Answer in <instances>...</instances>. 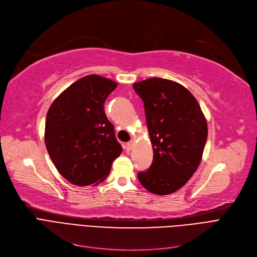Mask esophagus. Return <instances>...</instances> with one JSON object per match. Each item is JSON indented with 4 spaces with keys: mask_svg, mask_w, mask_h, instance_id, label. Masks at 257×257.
I'll return each mask as SVG.
<instances>
[{
    "mask_svg": "<svg viewBox=\"0 0 257 257\" xmlns=\"http://www.w3.org/2000/svg\"><path fill=\"white\" fill-rule=\"evenodd\" d=\"M133 145H134V141H133V140H131L128 143H126L125 149H126V150H131V149H132V147H133Z\"/></svg>",
    "mask_w": 257,
    "mask_h": 257,
    "instance_id": "esophagus-1",
    "label": "esophagus"
}]
</instances>
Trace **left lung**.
I'll return each instance as SVG.
<instances>
[{"label":"left lung","mask_w":257,"mask_h":257,"mask_svg":"<svg viewBox=\"0 0 257 257\" xmlns=\"http://www.w3.org/2000/svg\"><path fill=\"white\" fill-rule=\"evenodd\" d=\"M133 87L144 102L154 149L152 166L139 172L138 179L150 193H174L186 185L201 162L206 119L198 101L176 82L150 78Z\"/></svg>","instance_id":"1"}]
</instances>
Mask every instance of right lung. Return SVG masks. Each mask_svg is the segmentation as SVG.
<instances>
[{
    "label": "right lung",
    "instance_id": "add662e5",
    "mask_svg": "<svg viewBox=\"0 0 257 257\" xmlns=\"http://www.w3.org/2000/svg\"><path fill=\"white\" fill-rule=\"evenodd\" d=\"M117 83L90 74L71 84L51 104L44 142L57 170L75 186L97 185L122 152L103 103Z\"/></svg>",
    "mask_w": 257,
    "mask_h": 257
}]
</instances>
